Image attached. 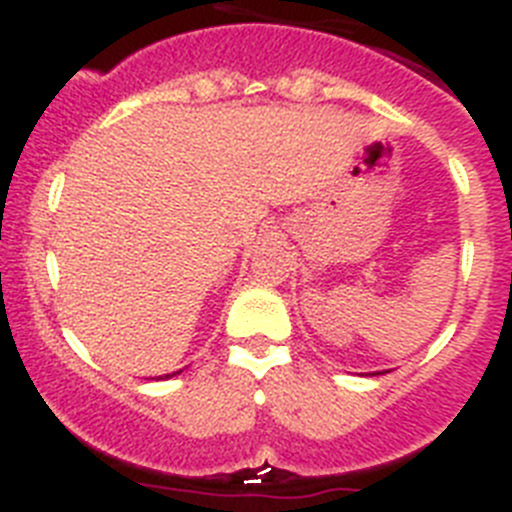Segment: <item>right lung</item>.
<instances>
[{
  "label": "right lung",
  "instance_id": "add662e5",
  "mask_svg": "<svg viewBox=\"0 0 512 512\" xmlns=\"http://www.w3.org/2000/svg\"><path fill=\"white\" fill-rule=\"evenodd\" d=\"M176 374H179V372H176ZM166 377H171V374H166Z\"/></svg>",
  "mask_w": 512,
  "mask_h": 512
}]
</instances>
